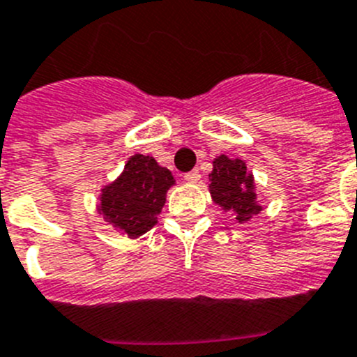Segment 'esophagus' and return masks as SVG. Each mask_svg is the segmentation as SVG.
<instances>
[{"instance_id": "obj_1", "label": "esophagus", "mask_w": 357, "mask_h": 357, "mask_svg": "<svg viewBox=\"0 0 357 357\" xmlns=\"http://www.w3.org/2000/svg\"><path fill=\"white\" fill-rule=\"evenodd\" d=\"M184 178L185 182H189V184H197V182L200 181V172H198V169H193V172L185 173Z\"/></svg>"}]
</instances>
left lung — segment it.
Wrapping results in <instances>:
<instances>
[{
	"label": "left lung",
	"mask_w": 357,
	"mask_h": 357,
	"mask_svg": "<svg viewBox=\"0 0 357 357\" xmlns=\"http://www.w3.org/2000/svg\"><path fill=\"white\" fill-rule=\"evenodd\" d=\"M209 181L213 202L225 213L232 214L236 222L248 223L263 211V206L257 202L254 175L247 169L245 160L218 155L213 160Z\"/></svg>",
	"instance_id": "obj_1"
}]
</instances>
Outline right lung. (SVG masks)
<instances>
[{"mask_svg":"<svg viewBox=\"0 0 357 357\" xmlns=\"http://www.w3.org/2000/svg\"><path fill=\"white\" fill-rule=\"evenodd\" d=\"M172 185L175 178L168 168L159 166L153 157L135 153L127 160L121 175L102 188L98 213L119 234L139 238L157 223Z\"/></svg>","mask_w":357,"mask_h":357,"instance_id":"add662e5","label":"right lung"}]
</instances>
